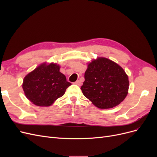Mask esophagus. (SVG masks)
<instances>
[{
    "mask_svg": "<svg viewBox=\"0 0 157 157\" xmlns=\"http://www.w3.org/2000/svg\"><path fill=\"white\" fill-rule=\"evenodd\" d=\"M75 84L78 85V86H81V85H82V82H80V80H77V81H76V82H75Z\"/></svg>",
    "mask_w": 157,
    "mask_h": 157,
    "instance_id": "1",
    "label": "esophagus"
}]
</instances>
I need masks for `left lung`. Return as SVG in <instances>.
<instances>
[{
	"mask_svg": "<svg viewBox=\"0 0 157 157\" xmlns=\"http://www.w3.org/2000/svg\"><path fill=\"white\" fill-rule=\"evenodd\" d=\"M80 88L84 96L99 109L115 107L124 100L129 80L121 66L105 58H98L88 65Z\"/></svg>",
	"mask_w": 157,
	"mask_h": 157,
	"instance_id": "8db88e82",
	"label": "left lung"
}]
</instances>
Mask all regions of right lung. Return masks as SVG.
<instances>
[{
	"mask_svg": "<svg viewBox=\"0 0 157 157\" xmlns=\"http://www.w3.org/2000/svg\"><path fill=\"white\" fill-rule=\"evenodd\" d=\"M56 63H42L25 76L22 88L25 96L33 104L40 107L50 106L63 96L71 83L59 72Z\"/></svg>",
	"mask_w": 157,
	"mask_h": 157,
	"instance_id": "1",
	"label": "right lung"
}]
</instances>
